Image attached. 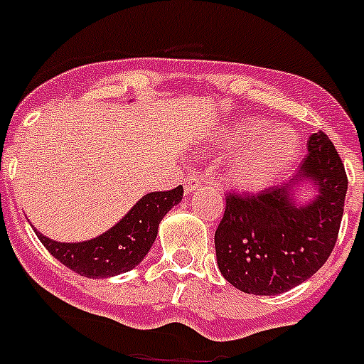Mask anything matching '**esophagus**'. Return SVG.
I'll use <instances>...</instances> for the list:
<instances>
[{"label": "esophagus", "instance_id": "1", "mask_svg": "<svg viewBox=\"0 0 364 364\" xmlns=\"http://www.w3.org/2000/svg\"><path fill=\"white\" fill-rule=\"evenodd\" d=\"M200 184H202V178H200V176H196L195 171L188 173V175H186V178H184V191L191 193L193 189L198 188Z\"/></svg>", "mask_w": 364, "mask_h": 364}]
</instances>
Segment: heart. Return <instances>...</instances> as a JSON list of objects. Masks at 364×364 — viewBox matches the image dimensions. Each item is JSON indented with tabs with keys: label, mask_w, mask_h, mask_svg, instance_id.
<instances>
[{
	"label": "heart",
	"mask_w": 364,
	"mask_h": 364,
	"mask_svg": "<svg viewBox=\"0 0 364 364\" xmlns=\"http://www.w3.org/2000/svg\"><path fill=\"white\" fill-rule=\"evenodd\" d=\"M220 148L242 149L236 155L229 178L240 189L267 188L294 159L298 139L289 129H269L262 121H242L220 133Z\"/></svg>",
	"instance_id": "obj_1"
}]
</instances>
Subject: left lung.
I'll return each mask as SVG.
<instances>
[{"label":"left lung","instance_id":"obj_1","mask_svg":"<svg viewBox=\"0 0 364 364\" xmlns=\"http://www.w3.org/2000/svg\"><path fill=\"white\" fill-rule=\"evenodd\" d=\"M298 178L318 186L305 208L292 204L291 189L225 193V211L215 232L220 272L240 291L256 296L287 292L311 278L338 242L345 208V166L323 132L309 136Z\"/></svg>","mask_w":364,"mask_h":364}]
</instances>
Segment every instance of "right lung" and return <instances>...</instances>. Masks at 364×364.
Listing matches in <instances>:
<instances>
[{
	"mask_svg": "<svg viewBox=\"0 0 364 364\" xmlns=\"http://www.w3.org/2000/svg\"><path fill=\"white\" fill-rule=\"evenodd\" d=\"M184 188L149 193L135 208L97 238L79 243H59L36 231L39 242L55 259L86 278H108L128 272L142 262L156 238L160 220L178 204Z\"/></svg>",
	"mask_w": 364,
	"mask_h": 364,
	"instance_id": "obj_1",
	"label": "right lung"
}]
</instances>
